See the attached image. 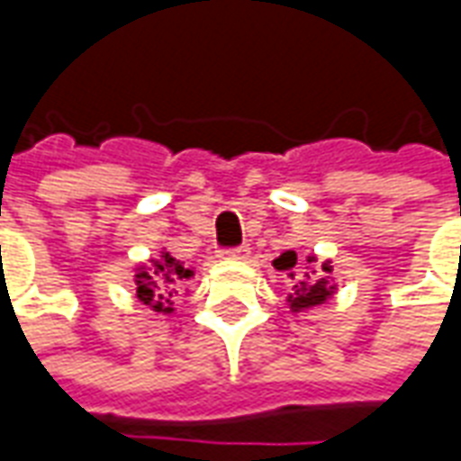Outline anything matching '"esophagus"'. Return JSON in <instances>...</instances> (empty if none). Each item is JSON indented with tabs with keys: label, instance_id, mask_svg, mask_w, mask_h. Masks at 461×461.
<instances>
[{
	"label": "esophagus",
	"instance_id": "esophagus-1",
	"mask_svg": "<svg viewBox=\"0 0 461 461\" xmlns=\"http://www.w3.org/2000/svg\"><path fill=\"white\" fill-rule=\"evenodd\" d=\"M247 254H249V249H247V247H240V249H221L217 257H220V259L234 261V259H247Z\"/></svg>",
	"mask_w": 461,
	"mask_h": 461
}]
</instances>
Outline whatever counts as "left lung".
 <instances>
[{
	"label": "left lung",
	"instance_id": "left-lung-1",
	"mask_svg": "<svg viewBox=\"0 0 461 461\" xmlns=\"http://www.w3.org/2000/svg\"><path fill=\"white\" fill-rule=\"evenodd\" d=\"M292 259L289 260L288 257ZM309 264H316V257H306ZM294 264H296V254L294 251H286V254H281L279 259H274V267L281 271H289L294 269ZM333 267H330V259H326L321 264V269H309L303 274V279L299 284H294V291H291L289 296H286V303H289L291 313H306V311L316 309L321 303H326V301L336 294V284H333ZM289 276L294 279V271H289Z\"/></svg>",
	"mask_w": 461,
	"mask_h": 461
}]
</instances>
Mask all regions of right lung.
Segmentation results:
<instances>
[{
    "instance_id": "1",
    "label": "right lung",
    "mask_w": 461,
    "mask_h": 461,
    "mask_svg": "<svg viewBox=\"0 0 461 461\" xmlns=\"http://www.w3.org/2000/svg\"><path fill=\"white\" fill-rule=\"evenodd\" d=\"M194 279V269L185 267L180 259H175L170 251L162 249L158 257L148 259V264L135 267V299L145 309L162 316L175 313V296L185 286V281Z\"/></svg>"
}]
</instances>
